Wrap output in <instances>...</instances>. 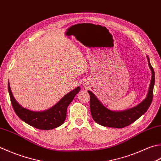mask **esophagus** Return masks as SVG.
I'll use <instances>...</instances> for the list:
<instances>
[{
	"label": "esophagus",
	"mask_w": 161,
	"mask_h": 161,
	"mask_svg": "<svg viewBox=\"0 0 161 161\" xmlns=\"http://www.w3.org/2000/svg\"><path fill=\"white\" fill-rule=\"evenodd\" d=\"M87 83H86V82H85V83H84V86H87Z\"/></svg>",
	"instance_id": "esophagus-1"
}]
</instances>
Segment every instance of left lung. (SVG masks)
<instances>
[{
  "instance_id": "left-lung-1",
  "label": "left lung",
  "mask_w": 161,
  "mask_h": 161,
  "mask_svg": "<svg viewBox=\"0 0 161 161\" xmlns=\"http://www.w3.org/2000/svg\"><path fill=\"white\" fill-rule=\"evenodd\" d=\"M147 57L149 67L152 71V79L146 97L137 105L122 111H114L106 108L92 91H88L90 95L91 116L97 124L105 127L122 128L133 124L147 111L153 99L155 74L153 68L150 64L149 56H147Z\"/></svg>"
}]
</instances>
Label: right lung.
Listing matches in <instances>:
<instances>
[{"mask_svg": "<svg viewBox=\"0 0 161 161\" xmlns=\"http://www.w3.org/2000/svg\"><path fill=\"white\" fill-rule=\"evenodd\" d=\"M80 89V86L75 88L63 97L51 108L44 111H32L22 107L16 100L8 81V92L16 114L27 124L40 130H52L64 124L66 118L68 107Z\"/></svg>", "mask_w": 161, "mask_h": 161, "instance_id": "add662e5", "label": "right lung"}]
</instances>
